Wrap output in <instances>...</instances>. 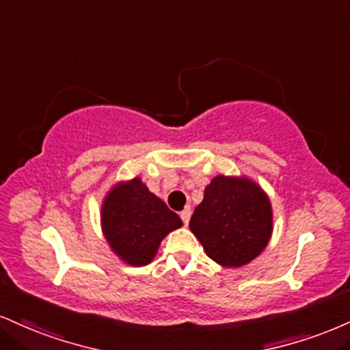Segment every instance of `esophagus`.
Wrapping results in <instances>:
<instances>
[{
  "label": "esophagus",
  "instance_id": "esophagus-1",
  "mask_svg": "<svg viewBox=\"0 0 350 350\" xmlns=\"http://www.w3.org/2000/svg\"><path fill=\"white\" fill-rule=\"evenodd\" d=\"M179 217H180V218H183L184 225H187V223H189V220H191V208H189V207H186V208H184V210H183V212H180V213H179Z\"/></svg>",
  "mask_w": 350,
  "mask_h": 350
}]
</instances>
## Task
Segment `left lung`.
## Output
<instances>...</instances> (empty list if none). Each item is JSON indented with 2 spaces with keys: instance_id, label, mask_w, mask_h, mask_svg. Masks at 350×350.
I'll return each instance as SVG.
<instances>
[{
  "instance_id": "1",
  "label": "left lung",
  "mask_w": 350,
  "mask_h": 350,
  "mask_svg": "<svg viewBox=\"0 0 350 350\" xmlns=\"http://www.w3.org/2000/svg\"><path fill=\"white\" fill-rule=\"evenodd\" d=\"M189 226L210 259L225 267H241L267 246L271 202L250 179L217 176L205 187Z\"/></svg>"
}]
</instances>
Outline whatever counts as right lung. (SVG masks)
<instances>
[{"instance_id": "add662e5", "label": "right lung", "mask_w": 350, "mask_h": 350, "mask_svg": "<svg viewBox=\"0 0 350 350\" xmlns=\"http://www.w3.org/2000/svg\"><path fill=\"white\" fill-rule=\"evenodd\" d=\"M103 231L109 246L130 266H146L159 243L183 221L140 179L122 183L103 204Z\"/></svg>"}]
</instances>
